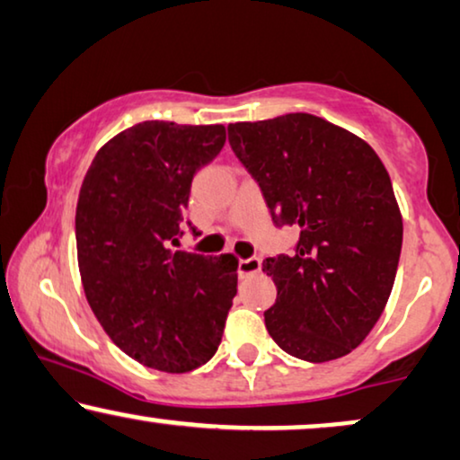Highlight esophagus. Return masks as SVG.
Wrapping results in <instances>:
<instances>
[{
	"instance_id": "34e87169",
	"label": "esophagus",
	"mask_w": 460,
	"mask_h": 460,
	"mask_svg": "<svg viewBox=\"0 0 460 460\" xmlns=\"http://www.w3.org/2000/svg\"><path fill=\"white\" fill-rule=\"evenodd\" d=\"M261 273V261L259 259H240L237 262V275L240 278H250V275H256Z\"/></svg>"
}]
</instances>
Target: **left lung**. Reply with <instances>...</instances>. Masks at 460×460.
<instances>
[{"instance_id": "left-lung-1", "label": "left lung", "mask_w": 460, "mask_h": 460, "mask_svg": "<svg viewBox=\"0 0 460 460\" xmlns=\"http://www.w3.org/2000/svg\"><path fill=\"white\" fill-rule=\"evenodd\" d=\"M229 145L267 201L275 226H294L290 254L262 262L278 298L271 339L305 362H330L381 317L402 252V214L368 143L309 113L229 124Z\"/></svg>"}]
</instances>
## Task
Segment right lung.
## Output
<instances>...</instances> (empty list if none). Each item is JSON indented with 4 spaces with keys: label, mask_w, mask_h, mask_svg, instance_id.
I'll use <instances>...</instances> for the list:
<instances>
[{
    "label": "right lung",
    "mask_w": 460,
    "mask_h": 460,
    "mask_svg": "<svg viewBox=\"0 0 460 460\" xmlns=\"http://www.w3.org/2000/svg\"><path fill=\"white\" fill-rule=\"evenodd\" d=\"M223 145V126L143 121L109 140L82 182L75 240L85 298L115 345L149 368L189 372L220 345L237 259L176 246L193 176Z\"/></svg>",
    "instance_id": "add662e5"
}]
</instances>
